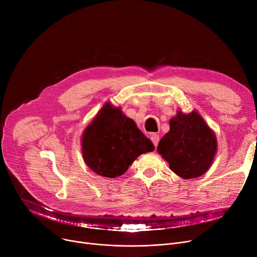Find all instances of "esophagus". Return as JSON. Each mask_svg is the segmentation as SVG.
Listing matches in <instances>:
<instances>
[{"label": "esophagus", "mask_w": 257, "mask_h": 257, "mask_svg": "<svg viewBox=\"0 0 257 257\" xmlns=\"http://www.w3.org/2000/svg\"><path fill=\"white\" fill-rule=\"evenodd\" d=\"M150 139H151L152 143L154 144V146L156 148L157 145H158V142H159V136H158V134H156V133H152L151 136H150Z\"/></svg>", "instance_id": "obj_1"}]
</instances>
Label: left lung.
I'll return each instance as SVG.
<instances>
[{"label":"left lung","mask_w":257,"mask_h":257,"mask_svg":"<svg viewBox=\"0 0 257 257\" xmlns=\"http://www.w3.org/2000/svg\"><path fill=\"white\" fill-rule=\"evenodd\" d=\"M217 148V137L199 112L178 110L170 119V131L160 140L157 152L175 174L193 179L209 170Z\"/></svg>","instance_id":"1"}]
</instances>
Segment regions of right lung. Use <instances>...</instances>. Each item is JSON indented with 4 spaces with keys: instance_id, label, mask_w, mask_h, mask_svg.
<instances>
[{
    "instance_id": "1",
    "label": "right lung",
    "mask_w": 257,
    "mask_h": 257,
    "mask_svg": "<svg viewBox=\"0 0 257 257\" xmlns=\"http://www.w3.org/2000/svg\"><path fill=\"white\" fill-rule=\"evenodd\" d=\"M81 150L89 169L100 176L115 178L140 155L154 151V146L120 107L107 102L84 129Z\"/></svg>"
}]
</instances>
